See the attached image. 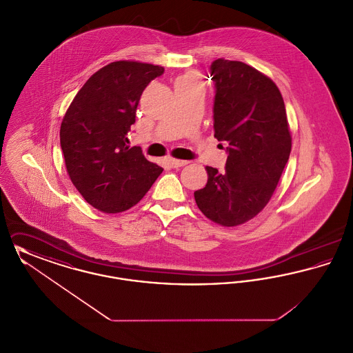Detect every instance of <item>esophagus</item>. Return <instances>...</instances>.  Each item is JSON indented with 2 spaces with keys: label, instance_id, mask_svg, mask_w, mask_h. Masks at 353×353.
<instances>
[{
  "label": "esophagus",
  "instance_id": "esophagus-1",
  "mask_svg": "<svg viewBox=\"0 0 353 353\" xmlns=\"http://www.w3.org/2000/svg\"><path fill=\"white\" fill-rule=\"evenodd\" d=\"M169 164L172 165V168H180L188 164V161L185 160H179V159H169Z\"/></svg>",
  "mask_w": 353,
  "mask_h": 353
}]
</instances>
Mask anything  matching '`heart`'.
I'll return each mask as SVG.
<instances>
[{
	"label": "heart",
	"mask_w": 353,
	"mask_h": 353,
	"mask_svg": "<svg viewBox=\"0 0 353 353\" xmlns=\"http://www.w3.org/2000/svg\"><path fill=\"white\" fill-rule=\"evenodd\" d=\"M176 82H197V83H200V77L197 72L189 71V72H185L184 75H181Z\"/></svg>",
	"instance_id": "heart-1"
}]
</instances>
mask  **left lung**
<instances>
[{
  "instance_id": "1",
  "label": "left lung",
  "mask_w": 353,
  "mask_h": 353,
  "mask_svg": "<svg viewBox=\"0 0 353 353\" xmlns=\"http://www.w3.org/2000/svg\"><path fill=\"white\" fill-rule=\"evenodd\" d=\"M214 137L229 152L222 173L206 167L208 183L194 192L206 219L232 228L269 203L291 152L285 101L272 79L239 61L216 59Z\"/></svg>"
}]
</instances>
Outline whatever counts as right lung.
<instances>
[{"label":"right lung","mask_w":353,"mask_h":353,"mask_svg":"<svg viewBox=\"0 0 353 353\" xmlns=\"http://www.w3.org/2000/svg\"><path fill=\"white\" fill-rule=\"evenodd\" d=\"M163 72L139 61L112 62L88 78L63 117L59 136L68 177L105 214L131 209L163 172L127 139L144 88Z\"/></svg>","instance_id":"obj_1"}]
</instances>
